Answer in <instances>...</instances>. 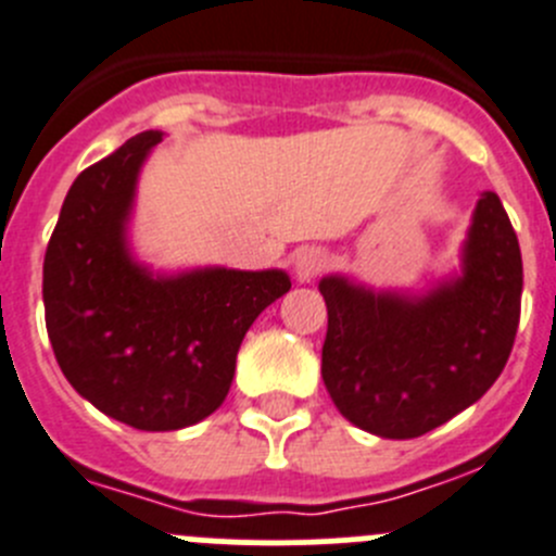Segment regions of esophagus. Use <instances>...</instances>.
<instances>
[{
    "label": "esophagus",
    "mask_w": 556,
    "mask_h": 556,
    "mask_svg": "<svg viewBox=\"0 0 556 556\" xmlns=\"http://www.w3.org/2000/svg\"><path fill=\"white\" fill-rule=\"evenodd\" d=\"M326 263H329V257H326L324 249L318 247L302 249V252L293 257L295 277H299V282H309V279H315L320 271H324Z\"/></svg>",
    "instance_id": "esophagus-1"
}]
</instances>
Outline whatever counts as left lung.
Masks as SVG:
<instances>
[{"label":"left lung","instance_id":"1","mask_svg":"<svg viewBox=\"0 0 556 556\" xmlns=\"http://www.w3.org/2000/svg\"><path fill=\"white\" fill-rule=\"evenodd\" d=\"M318 288L329 313L320 372L334 406L367 433L417 439L480 401L505 370L521 318V249L502 200L485 191L453 282L414 299L345 277Z\"/></svg>","mask_w":556,"mask_h":556}]
</instances>
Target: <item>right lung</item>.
Returning <instances> with one entry per match:
<instances>
[{"instance_id":"obj_1","label":"right lung","mask_w":556,"mask_h":556,"mask_svg":"<svg viewBox=\"0 0 556 556\" xmlns=\"http://www.w3.org/2000/svg\"><path fill=\"white\" fill-rule=\"evenodd\" d=\"M144 131L87 167L62 202L43 261L46 329L71 387L137 430H178L230 392L254 318L290 290L285 271L202 268L153 277L126 249Z\"/></svg>"}]
</instances>
